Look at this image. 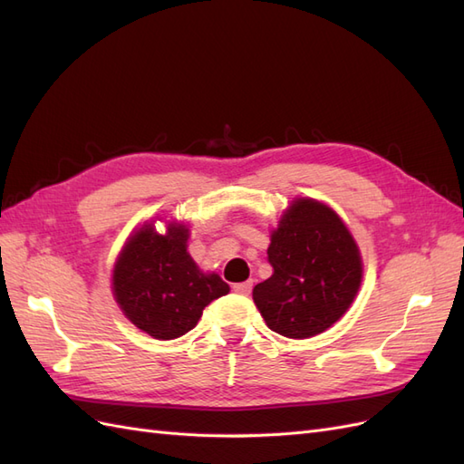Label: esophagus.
I'll list each match as a JSON object with an SVG mask.
<instances>
[{
	"mask_svg": "<svg viewBox=\"0 0 464 464\" xmlns=\"http://www.w3.org/2000/svg\"><path fill=\"white\" fill-rule=\"evenodd\" d=\"M233 290L237 294H241V295H248V294H251V290H253V282L246 280V282H241V284H235Z\"/></svg>",
	"mask_w": 464,
	"mask_h": 464,
	"instance_id": "34e87169",
	"label": "esophagus"
}]
</instances>
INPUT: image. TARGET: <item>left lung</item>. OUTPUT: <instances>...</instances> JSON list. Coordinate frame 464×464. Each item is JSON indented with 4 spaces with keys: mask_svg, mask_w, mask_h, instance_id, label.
I'll list each match as a JSON object with an SVG mask.
<instances>
[{
    "mask_svg": "<svg viewBox=\"0 0 464 464\" xmlns=\"http://www.w3.org/2000/svg\"><path fill=\"white\" fill-rule=\"evenodd\" d=\"M272 276L253 288L266 325L290 339L324 334L345 314L362 280L347 225L329 206L294 199L270 235Z\"/></svg>",
    "mask_w": 464,
    "mask_h": 464,
    "instance_id": "left-lung-1",
    "label": "left lung"
}]
</instances>
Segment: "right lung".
<instances>
[{
    "mask_svg": "<svg viewBox=\"0 0 464 464\" xmlns=\"http://www.w3.org/2000/svg\"><path fill=\"white\" fill-rule=\"evenodd\" d=\"M188 227L169 223L160 235L145 223L129 237L113 268V295L127 319L150 337L186 335L204 307L229 292L216 272L204 275L188 253Z\"/></svg>",
    "mask_w": 464,
    "mask_h": 464,
    "instance_id": "right-lung-1",
    "label": "right lung"
}]
</instances>
